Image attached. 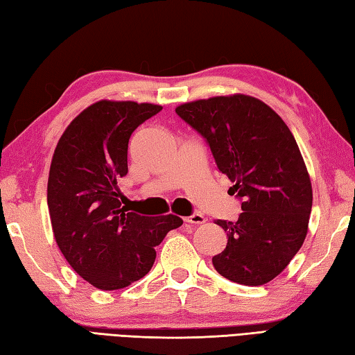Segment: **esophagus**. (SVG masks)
I'll return each mask as SVG.
<instances>
[{"instance_id": "1", "label": "esophagus", "mask_w": 355, "mask_h": 355, "mask_svg": "<svg viewBox=\"0 0 355 355\" xmlns=\"http://www.w3.org/2000/svg\"><path fill=\"white\" fill-rule=\"evenodd\" d=\"M184 221L186 223H192V225H203L206 218H205V215H201V214H192V215H189V217H184Z\"/></svg>"}]
</instances>
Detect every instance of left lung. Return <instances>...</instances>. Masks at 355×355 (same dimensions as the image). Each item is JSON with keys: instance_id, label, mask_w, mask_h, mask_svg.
Wrapping results in <instances>:
<instances>
[{"instance_id": "left-lung-1", "label": "left lung", "mask_w": 355, "mask_h": 355, "mask_svg": "<svg viewBox=\"0 0 355 355\" xmlns=\"http://www.w3.org/2000/svg\"><path fill=\"white\" fill-rule=\"evenodd\" d=\"M180 118L209 144L241 200L239 220H217L227 245L212 257L225 279L259 286L289 265L308 234L311 178L293 132L254 96L235 94L180 104Z\"/></svg>"}]
</instances>
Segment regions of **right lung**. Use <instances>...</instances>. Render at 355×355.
I'll list each match as a JSON object with an SVG mask.
<instances>
[{"mask_svg": "<svg viewBox=\"0 0 355 355\" xmlns=\"http://www.w3.org/2000/svg\"><path fill=\"white\" fill-rule=\"evenodd\" d=\"M163 107L101 100L75 116L55 148L47 182L53 237L69 265L92 286L115 291L143 279L155 246L183 225L177 215L128 212L118 182L128 173L129 138Z\"/></svg>", "mask_w": 355, "mask_h": 355, "instance_id": "1", "label": "right lung"}]
</instances>
